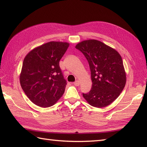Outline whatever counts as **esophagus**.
Wrapping results in <instances>:
<instances>
[{
	"instance_id": "esophagus-1",
	"label": "esophagus",
	"mask_w": 147,
	"mask_h": 147,
	"mask_svg": "<svg viewBox=\"0 0 147 147\" xmlns=\"http://www.w3.org/2000/svg\"><path fill=\"white\" fill-rule=\"evenodd\" d=\"M80 82H79V81H78V80H76V82L74 83V85H75V86H78L80 85Z\"/></svg>"
}]
</instances>
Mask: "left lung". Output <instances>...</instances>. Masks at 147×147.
I'll list each match as a JSON object with an SVG mask.
<instances>
[{
    "instance_id": "left-lung-1",
    "label": "left lung",
    "mask_w": 147,
    "mask_h": 147,
    "mask_svg": "<svg viewBox=\"0 0 147 147\" xmlns=\"http://www.w3.org/2000/svg\"><path fill=\"white\" fill-rule=\"evenodd\" d=\"M85 56L91 71L92 89L83 96L88 104L102 108L110 105L123 91L126 74L117 51L96 40H86L76 45Z\"/></svg>"
}]
</instances>
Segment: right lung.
I'll return each mask as SVG.
<instances>
[{
    "label": "right lung",
    "instance_id": "add662e5",
    "mask_svg": "<svg viewBox=\"0 0 147 147\" xmlns=\"http://www.w3.org/2000/svg\"><path fill=\"white\" fill-rule=\"evenodd\" d=\"M69 43L49 42L33 49L24 57L20 76L22 89L33 104L41 107L54 105L67 85L59 61Z\"/></svg>",
    "mask_w": 147,
    "mask_h": 147
}]
</instances>
